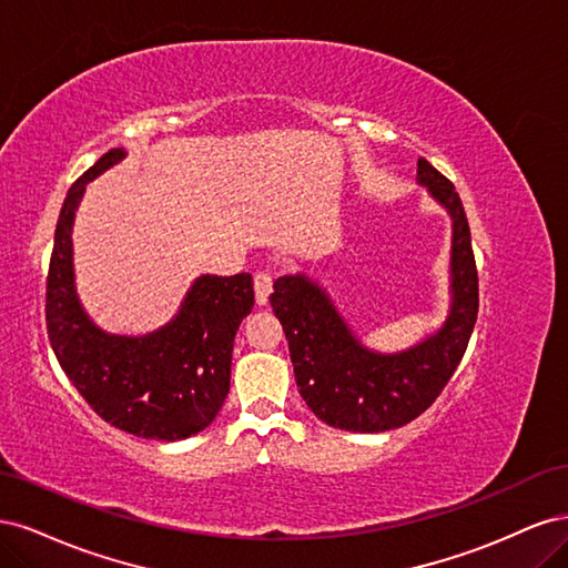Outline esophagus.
Segmentation results:
<instances>
[{
	"mask_svg": "<svg viewBox=\"0 0 568 568\" xmlns=\"http://www.w3.org/2000/svg\"><path fill=\"white\" fill-rule=\"evenodd\" d=\"M253 288H255V303L265 305L270 294H272V274L270 272H255Z\"/></svg>",
	"mask_w": 568,
	"mask_h": 568,
	"instance_id": "obj_1",
	"label": "esophagus"
}]
</instances>
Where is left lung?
<instances>
[{"instance_id":"8db88e82","label":"left lung","mask_w":568,"mask_h":568,"mask_svg":"<svg viewBox=\"0 0 568 568\" xmlns=\"http://www.w3.org/2000/svg\"><path fill=\"white\" fill-rule=\"evenodd\" d=\"M417 182L453 222L450 307L434 334L405 351H374L355 336L326 288L305 272L284 274L270 296L305 405L343 432L379 434L417 419L450 382L474 332L478 274L467 215L453 182L426 159L417 163Z\"/></svg>"}]
</instances>
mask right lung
I'll return each mask as SVG.
<instances>
[{
	"instance_id": "1",
	"label": "right lung",
	"mask_w": 568,
	"mask_h": 568,
	"mask_svg": "<svg viewBox=\"0 0 568 568\" xmlns=\"http://www.w3.org/2000/svg\"><path fill=\"white\" fill-rule=\"evenodd\" d=\"M128 156L111 149L68 189L47 277V332L68 379L97 415L140 438L184 440L217 417L230 393L239 324L253 311V280L201 274L178 315L142 336L109 334L75 288L73 222L84 186Z\"/></svg>"
}]
</instances>
